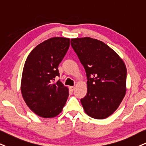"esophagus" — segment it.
<instances>
[{
	"mask_svg": "<svg viewBox=\"0 0 146 146\" xmlns=\"http://www.w3.org/2000/svg\"><path fill=\"white\" fill-rule=\"evenodd\" d=\"M70 89L72 91H73L74 90V87H70Z\"/></svg>",
	"mask_w": 146,
	"mask_h": 146,
	"instance_id": "obj_1",
	"label": "esophagus"
}]
</instances>
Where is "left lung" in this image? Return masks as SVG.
I'll list each match as a JSON object with an SVG mask.
<instances>
[{
    "label": "left lung",
    "instance_id": "left-lung-1",
    "mask_svg": "<svg viewBox=\"0 0 146 146\" xmlns=\"http://www.w3.org/2000/svg\"><path fill=\"white\" fill-rule=\"evenodd\" d=\"M72 47L84 66L87 93L80 100L84 111L95 119L113 114L126 93L127 68L114 50L89 37L71 39Z\"/></svg>",
    "mask_w": 146,
    "mask_h": 146
}]
</instances>
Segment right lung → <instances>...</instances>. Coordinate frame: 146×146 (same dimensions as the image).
<instances>
[{"label": "right lung", "mask_w": 146, "mask_h": 146, "mask_svg": "<svg viewBox=\"0 0 146 146\" xmlns=\"http://www.w3.org/2000/svg\"><path fill=\"white\" fill-rule=\"evenodd\" d=\"M70 38L54 37L37 45L23 66L21 91L27 106L38 116L53 118L62 111L69 95L60 80L59 64L67 53Z\"/></svg>", "instance_id": "obj_1"}]
</instances>
